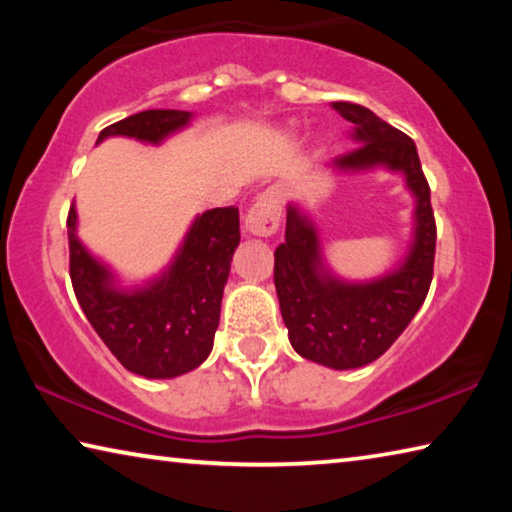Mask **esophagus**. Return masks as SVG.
Masks as SVG:
<instances>
[{
    "instance_id": "esophagus-1",
    "label": "esophagus",
    "mask_w": 512,
    "mask_h": 512,
    "mask_svg": "<svg viewBox=\"0 0 512 512\" xmlns=\"http://www.w3.org/2000/svg\"><path fill=\"white\" fill-rule=\"evenodd\" d=\"M280 194L277 189H266L257 196V201L246 214V230L255 237H271L280 228Z\"/></svg>"
}]
</instances>
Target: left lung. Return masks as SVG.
<instances>
[{
    "label": "left lung",
    "instance_id": "obj_1",
    "mask_svg": "<svg viewBox=\"0 0 512 512\" xmlns=\"http://www.w3.org/2000/svg\"><path fill=\"white\" fill-rule=\"evenodd\" d=\"M332 108L352 128L354 146L334 160L341 171L386 167L400 171L415 196L413 244L395 271L372 282H345L320 257L314 223L300 207H287L284 244L275 248V289L289 341L300 357L334 370L368 366L395 343L429 293L436 255V219L418 149L375 112L350 101Z\"/></svg>",
    "mask_w": 512,
    "mask_h": 512
}]
</instances>
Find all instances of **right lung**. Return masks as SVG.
Wrapping results in <instances>:
<instances>
[{"instance_id":"obj_1","label":"right lung","mask_w":512,"mask_h":512,"mask_svg":"<svg viewBox=\"0 0 512 512\" xmlns=\"http://www.w3.org/2000/svg\"><path fill=\"white\" fill-rule=\"evenodd\" d=\"M189 119L187 110H144L103 128L97 144L112 135L160 144ZM67 239L76 300L121 366L146 379H171L210 357L223 287L241 239L237 207L196 216L167 271L133 291L117 289L108 266L76 237L74 205L67 214Z\"/></svg>"}]
</instances>
